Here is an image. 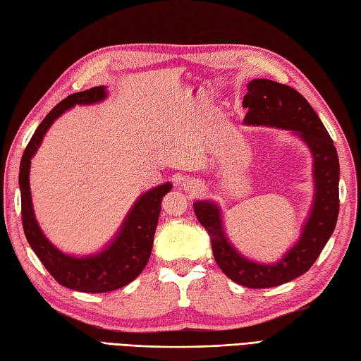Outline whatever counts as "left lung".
I'll return each mask as SVG.
<instances>
[{
	"instance_id": "8db88e82",
	"label": "left lung",
	"mask_w": 361,
	"mask_h": 361,
	"mask_svg": "<svg viewBox=\"0 0 361 361\" xmlns=\"http://www.w3.org/2000/svg\"><path fill=\"white\" fill-rule=\"evenodd\" d=\"M243 106L248 108L245 125L290 129L310 147L316 195L302 236L276 264L253 262L228 243L215 202L197 201L193 210L210 235L215 261L228 279L248 288H270L307 273L334 232L338 216L340 164L326 128L299 91L270 79H253L247 85Z\"/></svg>"
}]
</instances>
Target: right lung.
I'll list each match as a JSON object with an SVG mask.
<instances>
[{"instance_id": "add662e5", "label": "right lung", "mask_w": 361, "mask_h": 361, "mask_svg": "<svg viewBox=\"0 0 361 361\" xmlns=\"http://www.w3.org/2000/svg\"><path fill=\"white\" fill-rule=\"evenodd\" d=\"M105 87H94L70 94L45 116L41 125L36 128L33 137L27 145L20 166L21 189V216L27 241L32 250L39 257L47 271L70 290L82 293H108L122 288L133 282L143 271L152 252V243L157 223H159L161 200L171 192L172 184L164 183L145 192L129 210L117 236L104 252L76 257L58 250L38 226L33 214L30 195V160L38 151L45 133L63 111L75 105H91L106 97Z\"/></svg>"}]
</instances>
